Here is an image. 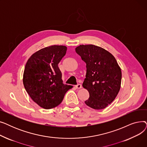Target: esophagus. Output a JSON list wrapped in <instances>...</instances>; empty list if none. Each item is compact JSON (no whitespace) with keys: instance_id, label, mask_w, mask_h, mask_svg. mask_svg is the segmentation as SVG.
Listing matches in <instances>:
<instances>
[{"instance_id":"obj_1","label":"esophagus","mask_w":147,"mask_h":147,"mask_svg":"<svg viewBox=\"0 0 147 147\" xmlns=\"http://www.w3.org/2000/svg\"><path fill=\"white\" fill-rule=\"evenodd\" d=\"M75 88H76V89H81L82 88V85H81V84H77V85H76L75 86Z\"/></svg>"}]
</instances>
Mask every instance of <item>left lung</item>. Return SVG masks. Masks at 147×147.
<instances>
[{"mask_svg":"<svg viewBox=\"0 0 147 147\" xmlns=\"http://www.w3.org/2000/svg\"><path fill=\"white\" fill-rule=\"evenodd\" d=\"M75 50L86 64V78L82 86L88 90L89 98L84 103L95 110L104 109L118 95L121 68L112 54L99 46L82 45Z\"/></svg>","mask_w":147,"mask_h":147,"instance_id":"left-lung-1","label":"left lung"}]
</instances>
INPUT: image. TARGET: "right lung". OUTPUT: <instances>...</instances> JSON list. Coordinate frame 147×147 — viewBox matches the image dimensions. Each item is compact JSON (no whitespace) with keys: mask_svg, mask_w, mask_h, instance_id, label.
Here are the masks:
<instances>
[{"mask_svg":"<svg viewBox=\"0 0 147 147\" xmlns=\"http://www.w3.org/2000/svg\"><path fill=\"white\" fill-rule=\"evenodd\" d=\"M67 48L52 45L37 51L28 59L23 74V84L33 101L45 109H51L63 101L73 88L63 83L58 66Z\"/></svg>","mask_w":147,"mask_h":147,"instance_id":"add662e5","label":"right lung"}]
</instances>
